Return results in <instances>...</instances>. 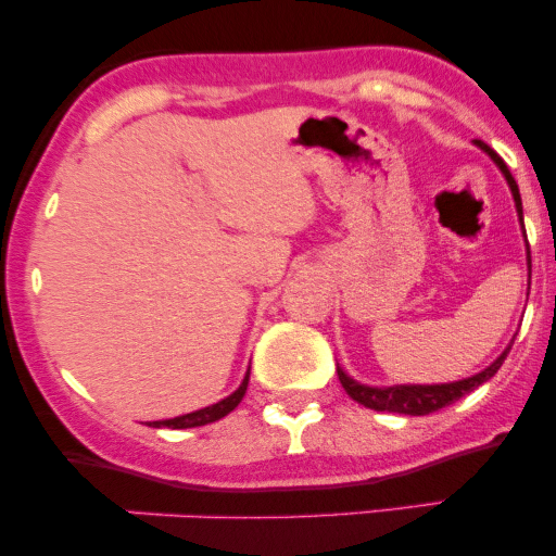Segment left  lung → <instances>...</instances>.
Returning <instances> with one entry per match:
<instances>
[{"label": "left lung", "instance_id": "8db88e82", "mask_svg": "<svg viewBox=\"0 0 556 556\" xmlns=\"http://www.w3.org/2000/svg\"><path fill=\"white\" fill-rule=\"evenodd\" d=\"M478 149H483L486 154L494 159L496 167L502 169L504 180H507L509 190H513V198H515V208H518V216L522 222V201H520V190H518V182H515V177L509 175L507 164L502 162L500 154H494V151L489 149L483 140H476ZM528 264H531V248H528ZM515 342V340H513ZM513 342H509V348H513ZM509 348L504 350V353L491 363L489 368H483V371H478L473 376H468V379H460V381H450V384H394V387H366L361 384V381L350 379L348 374L342 371L340 366H337V376H340V384L344 387V392L350 394L355 402H361L363 407H371V410H387V413H402V416H429V413H437L442 410V407L452 405V402H457L460 397H465L468 392H473L483 384V381H489L491 376L502 368L504 358H507Z\"/></svg>", "mask_w": 556, "mask_h": 556}]
</instances>
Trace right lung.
Here are the masks:
<instances>
[{
    "instance_id": "right-lung-1",
    "label": "right lung",
    "mask_w": 556,
    "mask_h": 556,
    "mask_svg": "<svg viewBox=\"0 0 556 556\" xmlns=\"http://www.w3.org/2000/svg\"><path fill=\"white\" fill-rule=\"evenodd\" d=\"M248 376H251V368H248L245 379H242V384L235 389L232 394L225 400H219L216 405H208V407H201V410H193V413H185V416H177V418H169V420H154V429H162V426H167V429H195V426H206V424H214V420L225 418L227 413H232L235 407L240 405V400L245 397V389H248Z\"/></svg>"
}]
</instances>
